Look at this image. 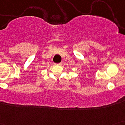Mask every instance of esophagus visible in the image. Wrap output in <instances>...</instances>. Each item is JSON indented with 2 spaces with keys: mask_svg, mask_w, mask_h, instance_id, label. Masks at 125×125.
Returning <instances> with one entry per match:
<instances>
[{
  "mask_svg": "<svg viewBox=\"0 0 125 125\" xmlns=\"http://www.w3.org/2000/svg\"><path fill=\"white\" fill-rule=\"evenodd\" d=\"M57 65H61V63H59V64H57Z\"/></svg>",
  "mask_w": 125,
  "mask_h": 125,
  "instance_id": "obj_1",
  "label": "esophagus"
}]
</instances>
